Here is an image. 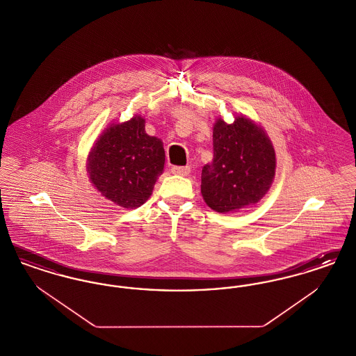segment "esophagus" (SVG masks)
Instances as JSON below:
<instances>
[{"instance_id": "34e87169", "label": "esophagus", "mask_w": 356, "mask_h": 356, "mask_svg": "<svg viewBox=\"0 0 356 356\" xmlns=\"http://www.w3.org/2000/svg\"><path fill=\"white\" fill-rule=\"evenodd\" d=\"M170 172L173 175H180V176H188L191 173V167H172Z\"/></svg>"}]
</instances>
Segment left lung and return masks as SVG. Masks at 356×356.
Returning <instances> with one entry per match:
<instances>
[{
  "label": "left lung",
  "mask_w": 356,
  "mask_h": 356,
  "mask_svg": "<svg viewBox=\"0 0 356 356\" xmlns=\"http://www.w3.org/2000/svg\"><path fill=\"white\" fill-rule=\"evenodd\" d=\"M276 154L261 125L240 115L213 125V160L202 172V196L219 212L231 213L259 203L271 188Z\"/></svg>",
  "instance_id": "8db88e82"
}]
</instances>
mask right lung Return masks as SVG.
<instances>
[{
    "label": "right lung",
    "instance_id": "add662e5",
    "mask_svg": "<svg viewBox=\"0 0 356 356\" xmlns=\"http://www.w3.org/2000/svg\"><path fill=\"white\" fill-rule=\"evenodd\" d=\"M164 164L163 141L148 135L145 119L135 115L102 131L88 153L86 172L92 186L106 200L135 209L151 197Z\"/></svg>",
    "mask_w": 356,
    "mask_h": 356
}]
</instances>
